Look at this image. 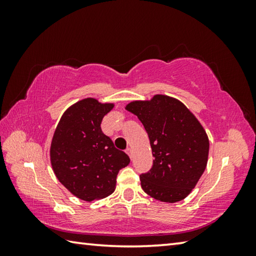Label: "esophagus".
<instances>
[{"label":"esophagus","mask_w":256,"mask_h":256,"mask_svg":"<svg viewBox=\"0 0 256 256\" xmlns=\"http://www.w3.org/2000/svg\"><path fill=\"white\" fill-rule=\"evenodd\" d=\"M125 152L130 156V158H132V148H128L126 150H125Z\"/></svg>","instance_id":"esophagus-1"}]
</instances>
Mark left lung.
Instances as JSON below:
<instances>
[{
	"instance_id": "1",
	"label": "left lung",
	"mask_w": 256,
	"mask_h": 256,
	"mask_svg": "<svg viewBox=\"0 0 256 256\" xmlns=\"http://www.w3.org/2000/svg\"><path fill=\"white\" fill-rule=\"evenodd\" d=\"M126 110L144 124L154 158L151 170L140 175L141 188L162 202L183 200L206 167L209 140L202 125L184 104L162 94L130 102Z\"/></svg>"
}]
</instances>
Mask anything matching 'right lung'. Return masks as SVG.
I'll return each mask as SVG.
<instances>
[{"label": "right lung", "instance_id": "add662e5", "mask_svg": "<svg viewBox=\"0 0 256 256\" xmlns=\"http://www.w3.org/2000/svg\"><path fill=\"white\" fill-rule=\"evenodd\" d=\"M114 107L86 98L60 118L50 146V162L58 180L76 198L92 201L115 190L118 172L130 164L102 133V118Z\"/></svg>", "mask_w": 256, "mask_h": 256}]
</instances>
